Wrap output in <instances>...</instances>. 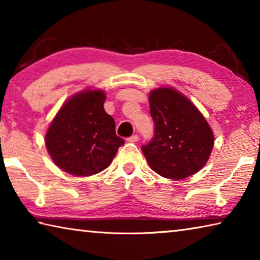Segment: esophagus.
<instances>
[{
	"mask_svg": "<svg viewBox=\"0 0 260 260\" xmlns=\"http://www.w3.org/2000/svg\"><path fill=\"white\" fill-rule=\"evenodd\" d=\"M127 141H128V142H131V143H135V142H138V141H139V136L138 135H132L131 138L127 139Z\"/></svg>",
	"mask_w": 260,
	"mask_h": 260,
	"instance_id": "1",
	"label": "esophagus"
}]
</instances>
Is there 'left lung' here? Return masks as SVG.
I'll use <instances>...</instances> for the list:
<instances>
[{
	"label": "left lung",
	"instance_id": "1",
	"mask_svg": "<svg viewBox=\"0 0 260 260\" xmlns=\"http://www.w3.org/2000/svg\"><path fill=\"white\" fill-rule=\"evenodd\" d=\"M154 136L142 152L153 172L169 179H183L200 171L214 148V132L199 109L173 87L149 94Z\"/></svg>",
	"mask_w": 260,
	"mask_h": 260
}]
</instances>
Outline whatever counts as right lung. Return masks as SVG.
<instances>
[{"label": "right lung", "mask_w": 260, "mask_h": 260, "mask_svg": "<svg viewBox=\"0 0 260 260\" xmlns=\"http://www.w3.org/2000/svg\"><path fill=\"white\" fill-rule=\"evenodd\" d=\"M106 93L86 88L66 101L45 134V144L61 171L81 177L106 169L125 141L105 111Z\"/></svg>", "instance_id": "1"}]
</instances>
